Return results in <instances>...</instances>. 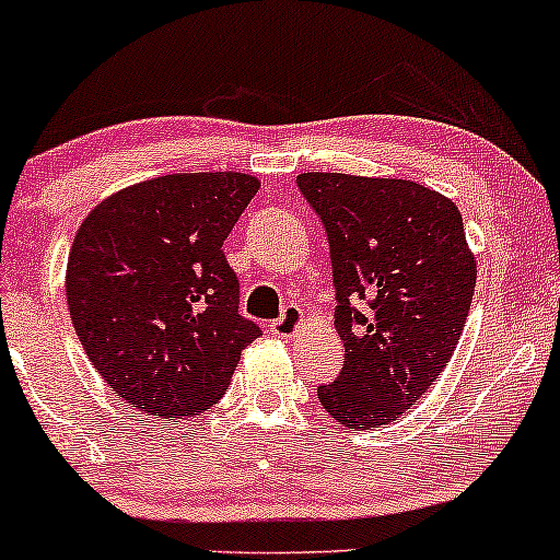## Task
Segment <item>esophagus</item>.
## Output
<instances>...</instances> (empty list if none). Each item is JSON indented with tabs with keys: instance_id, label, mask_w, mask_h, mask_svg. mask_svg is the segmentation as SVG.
Here are the masks:
<instances>
[{
	"instance_id": "1",
	"label": "esophagus",
	"mask_w": 560,
	"mask_h": 560,
	"mask_svg": "<svg viewBox=\"0 0 560 560\" xmlns=\"http://www.w3.org/2000/svg\"><path fill=\"white\" fill-rule=\"evenodd\" d=\"M306 318H303V311L298 306H285V311H282V316L278 318V322L270 324V329L275 337H282V339H290L295 337L298 331H301V326Z\"/></svg>"
}]
</instances>
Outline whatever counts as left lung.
I'll list each match as a JSON object with an SVG mask.
<instances>
[{"mask_svg":"<svg viewBox=\"0 0 560 560\" xmlns=\"http://www.w3.org/2000/svg\"><path fill=\"white\" fill-rule=\"evenodd\" d=\"M329 242L342 373L316 388L350 430L394 422L453 358L476 259L453 200L409 179L298 174Z\"/></svg>","mask_w":560,"mask_h":560,"instance_id":"obj_1","label":"left lung"}]
</instances>
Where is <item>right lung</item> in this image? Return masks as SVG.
Segmentation results:
<instances>
[{"instance_id":"1","label":"right lung","mask_w":560,"mask_h":560,"mask_svg":"<svg viewBox=\"0 0 560 560\" xmlns=\"http://www.w3.org/2000/svg\"><path fill=\"white\" fill-rule=\"evenodd\" d=\"M257 190L242 172L166 174L84 218L67 267L71 324L126 404L164 419L206 411L262 334L238 314L223 254Z\"/></svg>"}]
</instances>
